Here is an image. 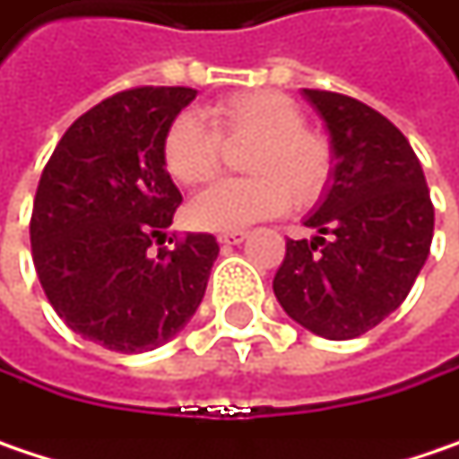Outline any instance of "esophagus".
Segmentation results:
<instances>
[{
    "label": "esophagus",
    "instance_id": "1",
    "mask_svg": "<svg viewBox=\"0 0 459 459\" xmlns=\"http://www.w3.org/2000/svg\"><path fill=\"white\" fill-rule=\"evenodd\" d=\"M246 238L247 232H224V235H219V243H221V246H240Z\"/></svg>",
    "mask_w": 459,
    "mask_h": 459
}]
</instances>
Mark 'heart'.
<instances>
[{
    "mask_svg": "<svg viewBox=\"0 0 459 459\" xmlns=\"http://www.w3.org/2000/svg\"><path fill=\"white\" fill-rule=\"evenodd\" d=\"M198 112H180L161 138L167 172L182 185L212 180L221 164V141H255L247 156L253 180H224L198 193L187 219L198 230L235 232L287 212L290 195L313 204L332 178V148L306 125L303 109L279 91L235 93Z\"/></svg>",
    "mask_w": 459,
    "mask_h": 459,
    "instance_id": "1",
    "label": "heart"
}]
</instances>
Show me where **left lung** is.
<instances>
[{
  "label": "left lung",
  "mask_w": 459,
  "mask_h": 459,
  "mask_svg": "<svg viewBox=\"0 0 459 459\" xmlns=\"http://www.w3.org/2000/svg\"><path fill=\"white\" fill-rule=\"evenodd\" d=\"M324 119L332 178L306 219L311 240H287L274 277L284 313L318 337L352 340L403 306L434 238V206L408 138L377 109L303 88Z\"/></svg>",
  "instance_id": "1"
}]
</instances>
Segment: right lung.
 <instances>
[{"label":"right lung","mask_w":459,"mask_h":459,"mask_svg":"<svg viewBox=\"0 0 459 459\" xmlns=\"http://www.w3.org/2000/svg\"><path fill=\"white\" fill-rule=\"evenodd\" d=\"M195 93L148 85L104 99L67 127L36 190L30 247L51 308L115 352L156 350L182 332L219 255L213 235L161 247L182 204L161 138Z\"/></svg>","instance_id":"1"}]
</instances>
